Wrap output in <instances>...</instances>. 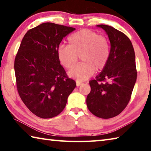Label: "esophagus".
<instances>
[{
    "label": "esophagus",
    "instance_id": "34e87169",
    "mask_svg": "<svg viewBox=\"0 0 151 151\" xmlns=\"http://www.w3.org/2000/svg\"><path fill=\"white\" fill-rule=\"evenodd\" d=\"M76 86H79L82 85L83 83H82V82H80V81H76Z\"/></svg>",
    "mask_w": 151,
    "mask_h": 151
}]
</instances>
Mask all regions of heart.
<instances>
[{"instance_id": "obj_1", "label": "heart", "mask_w": 151, "mask_h": 151, "mask_svg": "<svg viewBox=\"0 0 151 151\" xmlns=\"http://www.w3.org/2000/svg\"><path fill=\"white\" fill-rule=\"evenodd\" d=\"M68 45L58 50V58L65 68L70 69L80 55L83 61L70 70L69 75L78 81H85L93 75L95 70L105 68L110 58L108 38L90 29H82L68 37Z\"/></svg>"}]
</instances>
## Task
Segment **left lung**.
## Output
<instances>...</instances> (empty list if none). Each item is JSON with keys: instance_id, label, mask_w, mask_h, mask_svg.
Masks as SVG:
<instances>
[{"instance_id": "left-lung-1", "label": "left lung", "mask_w": 151, "mask_h": 151, "mask_svg": "<svg viewBox=\"0 0 151 151\" xmlns=\"http://www.w3.org/2000/svg\"><path fill=\"white\" fill-rule=\"evenodd\" d=\"M97 26L108 35L110 58L96 79L90 81L91 91L86 104L93 114L107 119L122 113L130 100L137 79L135 56L131 41L125 34L109 25Z\"/></svg>"}]
</instances>
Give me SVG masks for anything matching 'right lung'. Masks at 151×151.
Wrapping results in <instances>:
<instances>
[{"label":"right lung","instance_id":"add662e5","mask_svg":"<svg viewBox=\"0 0 151 151\" xmlns=\"http://www.w3.org/2000/svg\"><path fill=\"white\" fill-rule=\"evenodd\" d=\"M76 29L44 23L29 30L14 61L17 90L29 110L42 119L61 113L76 87L58 58L62 39Z\"/></svg>","mask_w":151,"mask_h":151}]
</instances>
